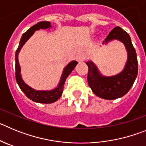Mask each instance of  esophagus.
<instances>
[{"instance_id": "obj_1", "label": "esophagus", "mask_w": 146, "mask_h": 146, "mask_svg": "<svg viewBox=\"0 0 146 146\" xmlns=\"http://www.w3.org/2000/svg\"><path fill=\"white\" fill-rule=\"evenodd\" d=\"M75 58L78 62L83 61V60L86 59V55H85V53H83V52H79V53L77 54Z\"/></svg>"}]
</instances>
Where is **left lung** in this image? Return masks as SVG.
<instances>
[{
	"label": "left lung",
	"instance_id": "left-lung-1",
	"mask_svg": "<svg viewBox=\"0 0 146 146\" xmlns=\"http://www.w3.org/2000/svg\"><path fill=\"white\" fill-rule=\"evenodd\" d=\"M113 39L123 42L128 57L124 69L119 74L111 77H104L99 73L92 61L86 62L88 67V83L94 94L104 99H115L124 96L133 86L138 72V63L135 47L129 35L120 27H115L110 32L103 44H108Z\"/></svg>",
	"mask_w": 146,
	"mask_h": 146
}]
</instances>
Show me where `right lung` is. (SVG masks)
I'll return each mask as SVG.
<instances>
[{"label":"right lung","mask_w":146,"mask_h":146,"mask_svg":"<svg viewBox=\"0 0 146 146\" xmlns=\"http://www.w3.org/2000/svg\"><path fill=\"white\" fill-rule=\"evenodd\" d=\"M51 28L50 23L47 21L40 22L32 26L31 28H30L22 36L20 44H19L18 48L17 49L16 53H15V77H16V80L18 86L28 99H31L32 101L35 102L44 103V104H50V103L55 102L61 96L62 93L64 91V83H65L67 77L71 74V72L73 71L76 65L78 64L77 61L73 60L65 67L58 86L52 91H36L24 82V81L22 79L21 74H20V66L19 64V60H18V54L20 52L23 45L25 44V43L29 39L30 37L34 33L35 31L39 29H47V28Z\"/></svg>","instance_id":"obj_1"}]
</instances>
